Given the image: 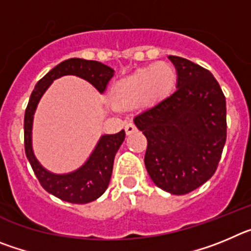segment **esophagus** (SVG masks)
<instances>
[{"label":"esophagus","mask_w":251,"mask_h":251,"mask_svg":"<svg viewBox=\"0 0 251 251\" xmlns=\"http://www.w3.org/2000/svg\"><path fill=\"white\" fill-rule=\"evenodd\" d=\"M124 129H126V133H127V134H132V133L136 132L137 127L133 123H127L126 124V127H124Z\"/></svg>","instance_id":"esophagus-1"}]
</instances>
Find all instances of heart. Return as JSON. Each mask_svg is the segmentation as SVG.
<instances>
[{
  "label": "heart",
  "instance_id": "b5f03b06",
  "mask_svg": "<svg viewBox=\"0 0 251 251\" xmlns=\"http://www.w3.org/2000/svg\"><path fill=\"white\" fill-rule=\"evenodd\" d=\"M176 79V72L170 64L157 63L141 68L114 86L113 103L128 108L142 100H159L172 92Z\"/></svg>",
  "mask_w": 251,
  "mask_h": 251
}]
</instances>
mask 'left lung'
I'll return each mask as SVG.
<instances>
[{
    "label": "left lung",
    "instance_id": "1",
    "mask_svg": "<svg viewBox=\"0 0 251 251\" xmlns=\"http://www.w3.org/2000/svg\"><path fill=\"white\" fill-rule=\"evenodd\" d=\"M177 70V90L134 118L147 138L145 165L154 185L186 195L215 174L226 142V100L202 66L168 56Z\"/></svg>",
    "mask_w": 251,
    "mask_h": 251
}]
</instances>
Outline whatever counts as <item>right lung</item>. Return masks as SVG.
<instances>
[{
	"label": "right lung",
	"instance_id": "1",
	"mask_svg": "<svg viewBox=\"0 0 251 251\" xmlns=\"http://www.w3.org/2000/svg\"><path fill=\"white\" fill-rule=\"evenodd\" d=\"M64 75L76 76L89 81L99 93L105 92V88L114 75V70L94 60H84L79 57L68 59L51 69L50 72L37 81L32 90L25 110L24 119V137H25V153L34 170L40 185L49 194L60 200L72 203H88L97 200L105 192L112 177L113 162L117 151L126 138V132L121 130L115 134H105L99 139L88 161L74 172L66 175H55L40 165L32 151V121L37 103L50 84Z\"/></svg>",
	"mask_w": 251,
	"mask_h": 251
}]
</instances>
